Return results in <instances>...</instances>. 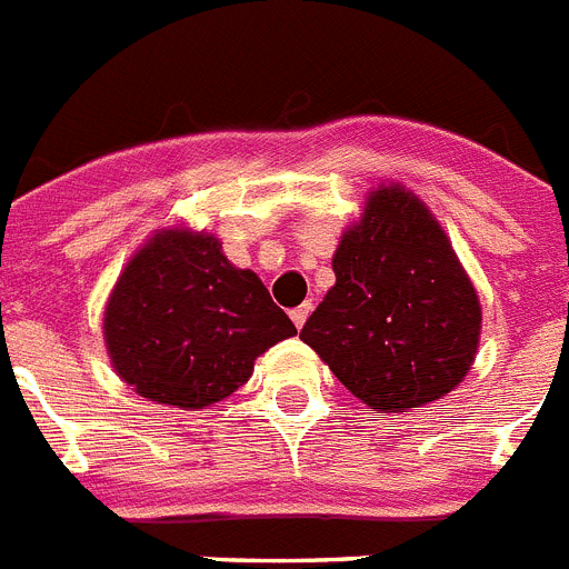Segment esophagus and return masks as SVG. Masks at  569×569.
I'll return each mask as SVG.
<instances>
[{"label":"esophagus","instance_id":"obj_1","mask_svg":"<svg viewBox=\"0 0 569 569\" xmlns=\"http://www.w3.org/2000/svg\"><path fill=\"white\" fill-rule=\"evenodd\" d=\"M309 312H312V303H303V306H298V309H291V323L298 326V329H303V323H306V318H309Z\"/></svg>","mask_w":569,"mask_h":569}]
</instances>
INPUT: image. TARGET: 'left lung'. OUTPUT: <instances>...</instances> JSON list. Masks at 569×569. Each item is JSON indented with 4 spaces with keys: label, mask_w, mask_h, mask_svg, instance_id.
<instances>
[{
    "label": "left lung",
    "mask_w": 569,
    "mask_h": 569,
    "mask_svg": "<svg viewBox=\"0 0 569 569\" xmlns=\"http://www.w3.org/2000/svg\"><path fill=\"white\" fill-rule=\"evenodd\" d=\"M335 286L300 329L375 412L427 407L467 378L481 343V300L427 202L401 182L369 191L340 237Z\"/></svg>",
    "instance_id": "8db88e82"
}]
</instances>
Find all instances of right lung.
<instances>
[{
  "mask_svg": "<svg viewBox=\"0 0 569 569\" xmlns=\"http://www.w3.org/2000/svg\"><path fill=\"white\" fill-rule=\"evenodd\" d=\"M298 335L263 280L237 269L211 231L166 226L131 254L108 295L102 338L113 372L154 403L209 409L243 387L254 360Z\"/></svg>",
  "mask_w": 569,
  "mask_h": 569,
  "instance_id": "right-lung-1",
  "label": "right lung"
}]
</instances>
